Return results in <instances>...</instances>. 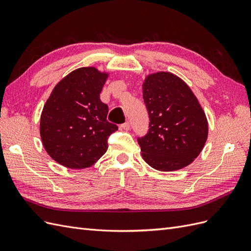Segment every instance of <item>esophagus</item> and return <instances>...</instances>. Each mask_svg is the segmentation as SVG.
<instances>
[{"instance_id": "esophagus-1", "label": "esophagus", "mask_w": 251, "mask_h": 251, "mask_svg": "<svg viewBox=\"0 0 251 251\" xmlns=\"http://www.w3.org/2000/svg\"><path fill=\"white\" fill-rule=\"evenodd\" d=\"M121 128H123V130H126V131L130 130V128H131V123H130V121H126V123H125L124 125H121Z\"/></svg>"}]
</instances>
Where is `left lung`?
Listing matches in <instances>:
<instances>
[{"label": "left lung", "instance_id": "left-lung-1", "mask_svg": "<svg viewBox=\"0 0 251 251\" xmlns=\"http://www.w3.org/2000/svg\"><path fill=\"white\" fill-rule=\"evenodd\" d=\"M150 128L138 138L141 156L151 168L174 172L199 156L207 140L208 123L198 98L177 75L149 74L142 85Z\"/></svg>", "mask_w": 251, "mask_h": 251}]
</instances>
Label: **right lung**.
Segmentation results:
<instances>
[{
    "mask_svg": "<svg viewBox=\"0 0 251 251\" xmlns=\"http://www.w3.org/2000/svg\"><path fill=\"white\" fill-rule=\"evenodd\" d=\"M109 77L95 67H82L52 90L40 123L48 155L68 169L90 168L108 150L109 136L118 126L109 123L108 105L100 94Z\"/></svg>",
    "mask_w": 251,
    "mask_h": 251,
    "instance_id": "obj_1",
    "label": "right lung"
}]
</instances>
